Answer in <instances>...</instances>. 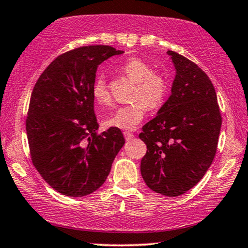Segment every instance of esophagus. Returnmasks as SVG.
<instances>
[{"mask_svg": "<svg viewBox=\"0 0 248 248\" xmlns=\"http://www.w3.org/2000/svg\"><path fill=\"white\" fill-rule=\"evenodd\" d=\"M124 136L126 138V140H131L134 138V134L130 131H124Z\"/></svg>", "mask_w": 248, "mask_h": 248, "instance_id": "1", "label": "esophagus"}]
</instances>
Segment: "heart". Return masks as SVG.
<instances>
[{"label": "heart", "instance_id": "1", "mask_svg": "<svg viewBox=\"0 0 248 248\" xmlns=\"http://www.w3.org/2000/svg\"><path fill=\"white\" fill-rule=\"evenodd\" d=\"M121 71L136 82L134 100L136 102L124 107H119L110 117L105 119L107 127L122 130H133L145 117L146 108L156 110L166 102L170 91V80L164 74L153 71L151 64L140 58H129L121 65ZM92 95L98 104L110 102V93L103 76L95 79Z\"/></svg>", "mask_w": 248, "mask_h": 248}]
</instances>
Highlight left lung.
Masks as SVG:
<instances>
[{"instance_id":"obj_1","label":"left lung","mask_w":248,"mask_h":248,"mask_svg":"<svg viewBox=\"0 0 248 248\" xmlns=\"http://www.w3.org/2000/svg\"><path fill=\"white\" fill-rule=\"evenodd\" d=\"M176 68L171 95L141 128L147 151L140 162L152 190L179 196L204 177L217 153L221 124L214 86L199 65L168 51Z\"/></svg>"}]
</instances>
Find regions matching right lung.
Returning a JSON list of instances; mask_svg holds the SVG:
<instances>
[{"label":"right lung","instance_id":"add662e5","mask_svg":"<svg viewBox=\"0 0 248 248\" xmlns=\"http://www.w3.org/2000/svg\"><path fill=\"white\" fill-rule=\"evenodd\" d=\"M122 53L108 45L71 49L52 61L34 86L26 119L31 157L62 195L80 197L98 189L124 146L118 128L97 134L92 95L98 64Z\"/></svg>","mask_w":248,"mask_h":248}]
</instances>
